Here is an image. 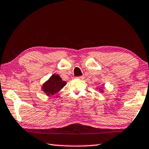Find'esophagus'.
<instances>
[{
  "label": "esophagus",
  "mask_w": 149,
  "mask_h": 149,
  "mask_svg": "<svg viewBox=\"0 0 149 149\" xmlns=\"http://www.w3.org/2000/svg\"><path fill=\"white\" fill-rule=\"evenodd\" d=\"M77 79H81V80H83V79H85V76H79V77H77Z\"/></svg>",
  "instance_id": "1"
}]
</instances>
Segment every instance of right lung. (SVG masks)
I'll use <instances>...</instances> for the list:
<instances>
[{"instance_id": "add662e5", "label": "right lung", "mask_w": 149, "mask_h": 149, "mask_svg": "<svg viewBox=\"0 0 149 149\" xmlns=\"http://www.w3.org/2000/svg\"><path fill=\"white\" fill-rule=\"evenodd\" d=\"M66 85V82L63 81L59 75L54 74L43 85V91L47 95H52L56 93Z\"/></svg>"}]
</instances>
